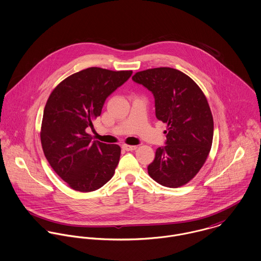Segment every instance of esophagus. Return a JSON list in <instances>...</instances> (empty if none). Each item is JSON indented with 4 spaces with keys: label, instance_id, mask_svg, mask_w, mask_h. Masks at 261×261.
I'll list each match as a JSON object with an SVG mask.
<instances>
[{
    "label": "esophagus",
    "instance_id": "esophagus-1",
    "mask_svg": "<svg viewBox=\"0 0 261 261\" xmlns=\"http://www.w3.org/2000/svg\"><path fill=\"white\" fill-rule=\"evenodd\" d=\"M137 146H129V145H123L122 146V149H124V150H135V149H137Z\"/></svg>",
    "mask_w": 261,
    "mask_h": 261
}]
</instances>
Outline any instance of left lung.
Instances as JSON below:
<instances>
[{
	"label": "left lung",
	"instance_id": "left-lung-1",
	"mask_svg": "<svg viewBox=\"0 0 261 261\" xmlns=\"http://www.w3.org/2000/svg\"><path fill=\"white\" fill-rule=\"evenodd\" d=\"M133 80L152 92L155 116L168 124L167 145L155 150L149 177L162 186H184L201 170L212 147L214 122L207 98L191 77L170 67L137 72Z\"/></svg>",
	"mask_w": 261,
	"mask_h": 261
}]
</instances>
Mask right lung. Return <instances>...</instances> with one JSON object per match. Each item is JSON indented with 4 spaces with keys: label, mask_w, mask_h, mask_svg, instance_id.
<instances>
[{
    "label": "right lung",
    "mask_w": 261,
    "mask_h": 261,
    "mask_svg": "<svg viewBox=\"0 0 261 261\" xmlns=\"http://www.w3.org/2000/svg\"><path fill=\"white\" fill-rule=\"evenodd\" d=\"M133 74L90 67L62 80L46 102L40 139L54 172L79 192L95 191L113 176L120 147L91 141L86 133L100 113L107 97Z\"/></svg>",
    "instance_id": "1"
}]
</instances>
